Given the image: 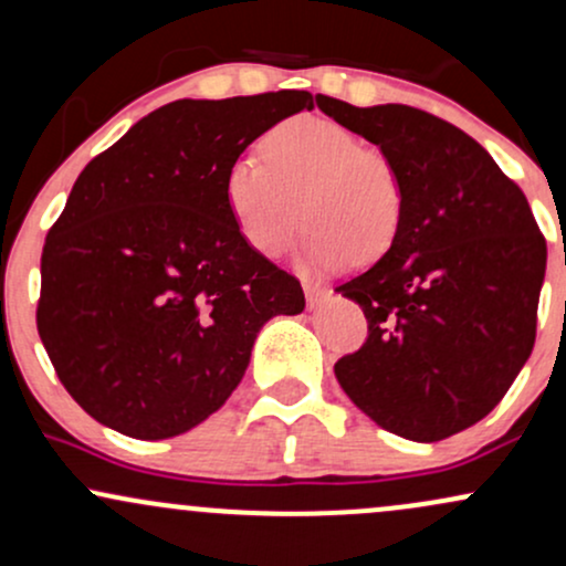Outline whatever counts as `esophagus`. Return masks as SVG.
Wrapping results in <instances>:
<instances>
[{
	"label": "esophagus",
	"instance_id": "obj_1",
	"mask_svg": "<svg viewBox=\"0 0 566 566\" xmlns=\"http://www.w3.org/2000/svg\"><path fill=\"white\" fill-rule=\"evenodd\" d=\"M324 297H327V290L311 287V284H305V303H308V308H316V305H322Z\"/></svg>",
	"mask_w": 566,
	"mask_h": 566
}]
</instances>
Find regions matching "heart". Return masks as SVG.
I'll list each match as a JSON object with an SVG mask.
<instances>
[{"label": "heart", "instance_id": "b5f03b06", "mask_svg": "<svg viewBox=\"0 0 566 566\" xmlns=\"http://www.w3.org/2000/svg\"><path fill=\"white\" fill-rule=\"evenodd\" d=\"M237 231L258 255L279 258L308 223L301 265L340 271L375 261L401 231L407 188L382 151L324 116H295L263 138V161L237 157L223 178Z\"/></svg>", "mask_w": 566, "mask_h": 566}]
</instances>
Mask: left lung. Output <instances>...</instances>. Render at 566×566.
<instances>
[{
	"label": "left lung",
	"mask_w": 566,
	"mask_h": 566,
	"mask_svg": "<svg viewBox=\"0 0 566 566\" xmlns=\"http://www.w3.org/2000/svg\"><path fill=\"white\" fill-rule=\"evenodd\" d=\"M316 106L375 143L407 188L391 250L335 290L369 322L335 378L396 437H452L490 415L527 365L545 239L522 188L450 122L399 103L359 108L319 95Z\"/></svg>",
	"instance_id": "1"
}]
</instances>
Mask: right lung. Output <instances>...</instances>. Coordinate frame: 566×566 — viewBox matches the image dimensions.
I'll return each instance as SVG.
<instances>
[{"mask_svg": "<svg viewBox=\"0 0 566 566\" xmlns=\"http://www.w3.org/2000/svg\"><path fill=\"white\" fill-rule=\"evenodd\" d=\"M311 108L305 90L167 103L76 178L42 250L36 327L97 423L135 439L191 431L244 378L263 324L305 308L301 282L237 231L223 178Z\"/></svg>", "mask_w": 566, "mask_h": 566, "instance_id": "obj_1", "label": "right lung"}]
</instances>
